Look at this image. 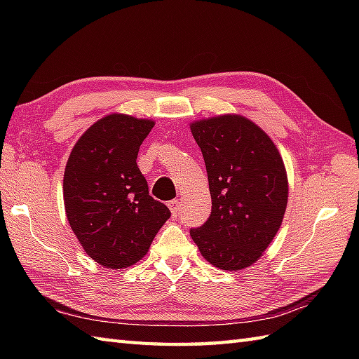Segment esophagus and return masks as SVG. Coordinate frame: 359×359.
<instances>
[{
	"mask_svg": "<svg viewBox=\"0 0 359 359\" xmlns=\"http://www.w3.org/2000/svg\"><path fill=\"white\" fill-rule=\"evenodd\" d=\"M180 203H182V202H180L179 199H172V201L168 202V207H170V210H171V212H172V216H177V215H179Z\"/></svg>",
	"mask_w": 359,
	"mask_h": 359,
	"instance_id": "34e87169",
	"label": "esophagus"
}]
</instances>
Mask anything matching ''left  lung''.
<instances>
[{"label":"left lung","instance_id":"obj_1","mask_svg":"<svg viewBox=\"0 0 359 359\" xmlns=\"http://www.w3.org/2000/svg\"><path fill=\"white\" fill-rule=\"evenodd\" d=\"M191 133L207 166L211 215L189 234L210 264L242 270L261 257L284 219V162L270 137L245 117L201 120Z\"/></svg>","mask_w":359,"mask_h":359}]
</instances>
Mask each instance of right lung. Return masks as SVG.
<instances>
[{"mask_svg":"<svg viewBox=\"0 0 359 359\" xmlns=\"http://www.w3.org/2000/svg\"><path fill=\"white\" fill-rule=\"evenodd\" d=\"M152 126L151 120L111 114L80 137L67 160V220L86 253L106 269L139 262L171 217L170 208L149 196L135 162Z\"/></svg>","mask_w":359,"mask_h":359,"instance_id":"add662e5","label":"right lung"}]
</instances>
